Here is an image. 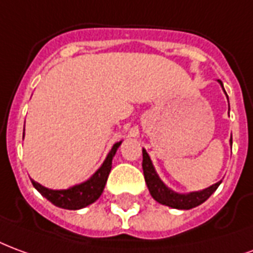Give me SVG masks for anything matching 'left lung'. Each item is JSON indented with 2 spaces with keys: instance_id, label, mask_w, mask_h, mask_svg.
I'll use <instances>...</instances> for the list:
<instances>
[{
  "instance_id": "obj_1",
  "label": "left lung",
  "mask_w": 253,
  "mask_h": 253,
  "mask_svg": "<svg viewBox=\"0 0 253 253\" xmlns=\"http://www.w3.org/2000/svg\"><path fill=\"white\" fill-rule=\"evenodd\" d=\"M218 82L222 86V82L221 81H218ZM222 88H224V86H222ZM230 144H232V140H230ZM143 171H144L145 183H147V187H148L152 198L155 201H158L159 204L166 205V206L172 208V209L179 210L193 209L195 206L204 204L205 201L208 200L210 195L214 193L217 187L222 182V180H220V182H217V183L209 186L206 189L201 190V191L176 193L172 189H169V186H166L165 182L160 179L159 175L156 172V169H155L154 165H152V160L149 159V155L147 154L145 149H143Z\"/></svg>"
}]
</instances>
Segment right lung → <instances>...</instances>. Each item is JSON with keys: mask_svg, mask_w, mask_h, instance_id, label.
Here are the masks:
<instances>
[{"mask_svg": "<svg viewBox=\"0 0 253 253\" xmlns=\"http://www.w3.org/2000/svg\"><path fill=\"white\" fill-rule=\"evenodd\" d=\"M121 143L123 141H119L112 147L102 166L87 180H84L82 183L64 190H52L47 189V187H44L38 182L32 180L33 187L58 208L68 210L84 209L88 205L95 202L102 194L105 185H106V180H108L109 172L112 169V160H113L114 155L117 152Z\"/></svg>", "mask_w": 253, "mask_h": 253, "instance_id": "1", "label": "right lung"}]
</instances>
